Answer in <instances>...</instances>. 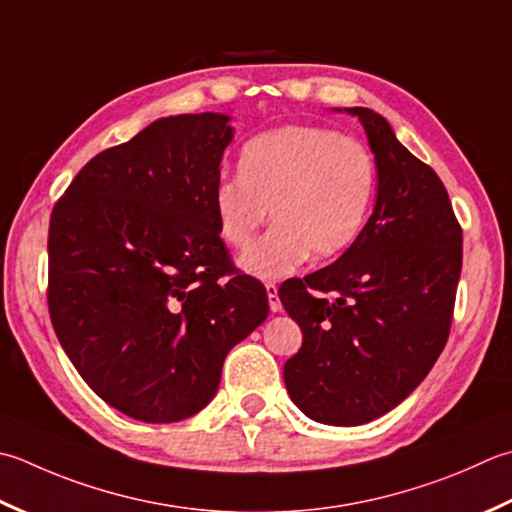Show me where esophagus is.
Returning <instances> with one entry per match:
<instances>
[{"instance_id": "esophagus-1", "label": "esophagus", "mask_w": 512, "mask_h": 512, "mask_svg": "<svg viewBox=\"0 0 512 512\" xmlns=\"http://www.w3.org/2000/svg\"><path fill=\"white\" fill-rule=\"evenodd\" d=\"M266 293H268V306L273 313H279L282 310V302H279V295H277V286L273 282L266 284Z\"/></svg>"}]
</instances>
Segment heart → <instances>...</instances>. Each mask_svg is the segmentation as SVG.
<instances>
[{
  "instance_id": "obj_1",
  "label": "heart",
  "mask_w": 512,
  "mask_h": 512,
  "mask_svg": "<svg viewBox=\"0 0 512 512\" xmlns=\"http://www.w3.org/2000/svg\"><path fill=\"white\" fill-rule=\"evenodd\" d=\"M239 177L213 190L219 237L246 248L266 222L275 226L239 259L262 279H279L313 255L346 253L368 222L377 193V164L368 146L337 130L286 126L253 137L239 155Z\"/></svg>"
}]
</instances>
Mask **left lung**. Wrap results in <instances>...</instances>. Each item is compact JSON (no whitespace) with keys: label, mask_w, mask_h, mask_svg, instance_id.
<instances>
[{"label":"left lung","mask_w":512,"mask_h":512,"mask_svg":"<svg viewBox=\"0 0 512 512\" xmlns=\"http://www.w3.org/2000/svg\"><path fill=\"white\" fill-rule=\"evenodd\" d=\"M359 117L379 188L362 235L335 264L279 286L304 333L284 366L310 419L359 426L413 393L448 342L462 273V226L442 179L370 108Z\"/></svg>","instance_id":"8db88e82"}]
</instances>
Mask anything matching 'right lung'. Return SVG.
<instances>
[{
    "label": "right lung",
    "mask_w": 512,
    "mask_h": 512,
    "mask_svg": "<svg viewBox=\"0 0 512 512\" xmlns=\"http://www.w3.org/2000/svg\"><path fill=\"white\" fill-rule=\"evenodd\" d=\"M228 119H157L90 159L50 213L55 335L84 382L139 422L199 413L228 350L268 317L264 284L239 273L217 230Z\"/></svg>",
    "instance_id": "1"
}]
</instances>
